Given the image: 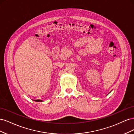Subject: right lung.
Instances as JSON below:
<instances>
[{
	"instance_id": "obj_1",
	"label": "right lung",
	"mask_w": 134,
	"mask_h": 134,
	"mask_svg": "<svg viewBox=\"0 0 134 134\" xmlns=\"http://www.w3.org/2000/svg\"><path fill=\"white\" fill-rule=\"evenodd\" d=\"M35 101H36V102H42V100H40V99H36V100H34Z\"/></svg>"
}]
</instances>
